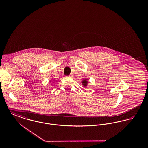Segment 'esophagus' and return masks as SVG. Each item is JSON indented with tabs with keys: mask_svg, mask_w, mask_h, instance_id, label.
I'll list each match as a JSON object with an SVG mask.
<instances>
[{
	"mask_svg": "<svg viewBox=\"0 0 148 148\" xmlns=\"http://www.w3.org/2000/svg\"><path fill=\"white\" fill-rule=\"evenodd\" d=\"M73 77V74H70L69 76H68V77Z\"/></svg>",
	"mask_w": 148,
	"mask_h": 148,
	"instance_id": "obj_1",
	"label": "esophagus"
}]
</instances>
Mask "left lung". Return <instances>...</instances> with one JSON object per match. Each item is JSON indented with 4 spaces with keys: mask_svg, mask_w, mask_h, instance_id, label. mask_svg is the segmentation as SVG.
I'll return each instance as SVG.
<instances>
[{
    "mask_svg": "<svg viewBox=\"0 0 148 148\" xmlns=\"http://www.w3.org/2000/svg\"><path fill=\"white\" fill-rule=\"evenodd\" d=\"M89 83L88 80L86 79H84L82 81V84L83 85V86L84 87H86L88 86V84Z\"/></svg>",
    "mask_w": 148,
    "mask_h": 148,
    "instance_id": "8db88e82",
    "label": "left lung"
}]
</instances>
